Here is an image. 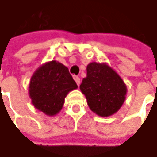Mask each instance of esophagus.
<instances>
[{
	"mask_svg": "<svg viewBox=\"0 0 157 157\" xmlns=\"http://www.w3.org/2000/svg\"><path fill=\"white\" fill-rule=\"evenodd\" d=\"M74 79H75V81H76L77 85H78V86H79V85H80V78H79V77L75 76V77H74Z\"/></svg>",
	"mask_w": 157,
	"mask_h": 157,
	"instance_id": "esophagus-1",
	"label": "esophagus"
}]
</instances>
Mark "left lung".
Wrapping results in <instances>:
<instances>
[{
	"label": "left lung",
	"instance_id": "8db88e82",
	"mask_svg": "<svg viewBox=\"0 0 157 157\" xmlns=\"http://www.w3.org/2000/svg\"><path fill=\"white\" fill-rule=\"evenodd\" d=\"M90 110L99 117L117 113L125 102L128 92L121 77L107 63L91 62L87 66V77L79 86Z\"/></svg>",
	"mask_w": 157,
	"mask_h": 157
}]
</instances>
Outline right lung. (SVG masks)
I'll return each mask as SVG.
<instances>
[{"label":"right lung","mask_w":157,"mask_h":157,"mask_svg":"<svg viewBox=\"0 0 157 157\" xmlns=\"http://www.w3.org/2000/svg\"><path fill=\"white\" fill-rule=\"evenodd\" d=\"M78 88L69 69L59 61L42 64L31 76L29 96L32 105L47 116L57 115L69 92Z\"/></svg>","instance_id":"right-lung-1"}]
</instances>
